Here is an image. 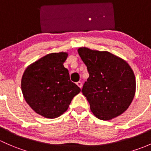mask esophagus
I'll use <instances>...</instances> for the list:
<instances>
[{
    "label": "esophagus",
    "instance_id": "34e87169",
    "mask_svg": "<svg viewBox=\"0 0 151 151\" xmlns=\"http://www.w3.org/2000/svg\"><path fill=\"white\" fill-rule=\"evenodd\" d=\"M76 84L78 85V86L80 87L81 88H82V86H83V85H82V83H81V81H78L77 83H76Z\"/></svg>",
    "mask_w": 151,
    "mask_h": 151
}]
</instances>
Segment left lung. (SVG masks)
Returning <instances> with one entry per match:
<instances>
[{
    "label": "left lung",
    "instance_id": "8db88e82",
    "mask_svg": "<svg viewBox=\"0 0 151 151\" xmlns=\"http://www.w3.org/2000/svg\"><path fill=\"white\" fill-rule=\"evenodd\" d=\"M89 77L81 92L93 114L100 120H111L129 107L136 91V81L130 65L108 52L86 47L78 49Z\"/></svg>",
    "mask_w": 151,
    "mask_h": 151
}]
</instances>
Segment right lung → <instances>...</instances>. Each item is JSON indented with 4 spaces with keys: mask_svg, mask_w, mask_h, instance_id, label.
<instances>
[{
    "mask_svg": "<svg viewBox=\"0 0 151 151\" xmlns=\"http://www.w3.org/2000/svg\"><path fill=\"white\" fill-rule=\"evenodd\" d=\"M68 56L67 52L49 54L29 65L23 73V97L35 113L45 118L63 115L81 91L63 65Z\"/></svg>",
    "mask_w": 151,
    "mask_h": 151,
    "instance_id": "add662e5",
    "label": "right lung"
}]
</instances>
